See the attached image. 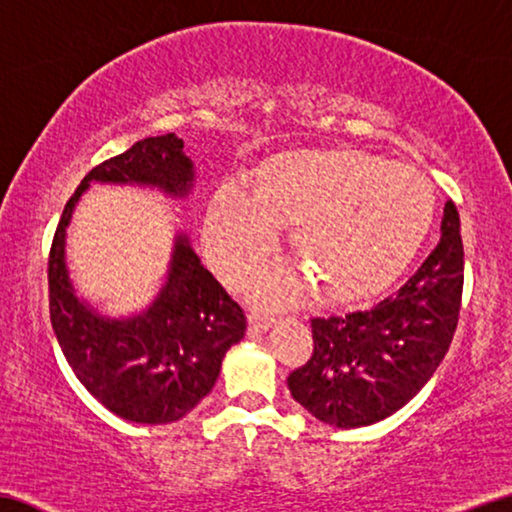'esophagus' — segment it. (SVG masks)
Masks as SVG:
<instances>
[{
	"label": "esophagus",
	"instance_id": "obj_1",
	"mask_svg": "<svg viewBox=\"0 0 512 512\" xmlns=\"http://www.w3.org/2000/svg\"><path fill=\"white\" fill-rule=\"evenodd\" d=\"M273 324H276V317L264 315V312H259V310H250L248 312V329H250V333H266Z\"/></svg>",
	"mask_w": 512,
	"mask_h": 512
}]
</instances>
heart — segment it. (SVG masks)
<instances>
[{"instance_id": "b5f03b06", "label": "heart", "mask_w": 512, "mask_h": 512, "mask_svg": "<svg viewBox=\"0 0 512 512\" xmlns=\"http://www.w3.org/2000/svg\"><path fill=\"white\" fill-rule=\"evenodd\" d=\"M434 218V190L411 165L356 149H305L259 167L253 190L225 186L207 216L218 271L241 282L294 225L299 269L273 266L253 282L262 303L294 301L310 285L329 303L368 301L407 269Z\"/></svg>"}]
</instances>
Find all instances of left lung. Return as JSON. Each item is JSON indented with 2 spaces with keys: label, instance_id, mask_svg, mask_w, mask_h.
<instances>
[{
  "label": "left lung",
  "instance_id": "1",
  "mask_svg": "<svg viewBox=\"0 0 512 512\" xmlns=\"http://www.w3.org/2000/svg\"><path fill=\"white\" fill-rule=\"evenodd\" d=\"M462 257L460 213L448 200L437 248L398 292L368 310L312 319L315 352L287 377L292 398L317 421L345 430L402 409L451 347L462 301Z\"/></svg>",
  "mask_w": 512,
  "mask_h": 512
}]
</instances>
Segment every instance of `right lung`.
Listing matches in <instances>:
<instances>
[{"label":"right lung","instance_id":"1","mask_svg":"<svg viewBox=\"0 0 512 512\" xmlns=\"http://www.w3.org/2000/svg\"><path fill=\"white\" fill-rule=\"evenodd\" d=\"M91 183L149 188L181 202L195 193V163L170 133L135 142L94 167L61 213L48 262L52 331L80 384L124 421L174 423L211 393L227 349L246 335V315L183 230L174 232L163 285L147 308L112 317L80 296L66 236Z\"/></svg>","mask_w":512,"mask_h":512}]
</instances>
